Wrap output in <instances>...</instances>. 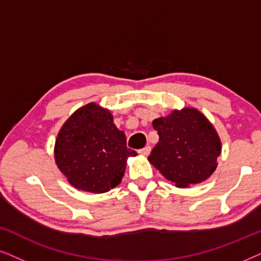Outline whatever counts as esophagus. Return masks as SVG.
<instances>
[{
    "label": "esophagus",
    "mask_w": 261,
    "mask_h": 261,
    "mask_svg": "<svg viewBox=\"0 0 261 261\" xmlns=\"http://www.w3.org/2000/svg\"><path fill=\"white\" fill-rule=\"evenodd\" d=\"M139 153L142 155H148L149 153H151V147H149V146H146V147L139 149Z\"/></svg>",
    "instance_id": "esophagus-1"
}]
</instances>
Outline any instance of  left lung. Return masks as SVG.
I'll list each match as a JSON object with an SVG mask.
<instances>
[{"instance_id": "8db88e82", "label": "left lung", "mask_w": 261, "mask_h": 261, "mask_svg": "<svg viewBox=\"0 0 261 261\" xmlns=\"http://www.w3.org/2000/svg\"><path fill=\"white\" fill-rule=\"evenodd\" d=\"M159 142L148 162L177 188L208 179L217 167L221 139L204 114L191 107L153 120Z\"/></svg>"}]
</instances>
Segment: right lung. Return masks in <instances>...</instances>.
Wrapping results in <instances>:
<instances>
[{
  "mask_svg": "<svg viewBox=\"0 0 261 261\" xmlns=\"http://www.w3.org/2000/svg\"><path fill=\"white\" fill-rule=\"evenodd\" d=\"M126 135L117 129L109 109L95 102L78 108L57 135L55 159L73 188L103 194L121 183L127 159Z\"/></svg>",
  "mask_w": 261,
  "mask_h": 261,
  "instance_id": "obj_1",
  "label": "right lung"
}]
</instances>
